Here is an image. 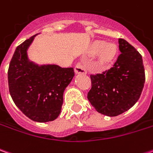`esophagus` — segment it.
Returning <instances> with one entry per match:
<instances>
[{"mask_svg": "<svg viewBox=\"0 0 153 153\" xmlns=\"http://www.w3.org/2000/svg\"><path fill=\"white\" fill-rule=\"evenodd\" d=\"M74 71H75V74H86V67L82 62H79L75 65Z\"/></svg>", "mask_w": 153, "mask_h": 153, "instance_id": "esophagus-1", "label": "esophagus"}]
</instances>
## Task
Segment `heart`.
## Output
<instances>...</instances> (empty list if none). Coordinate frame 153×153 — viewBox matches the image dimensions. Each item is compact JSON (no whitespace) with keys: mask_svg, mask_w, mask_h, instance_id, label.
<instances>
[{"mask_svg":"<svg viewBox=\"0 0 153 153\" xmlns=\"http://www.w3.org/2000/svg\"><path fill=\"white\" fill-rule=\"evenodd\" d=\"M117 46L114 44H107L102 41H97L91 46L90 52L92 55L98 54V58L95 67L97 69L103 68L104 67L111 63L117 54Z\"/></svg>","mask_w":153,"mask_h":153,"instance_id":"b5f03b06","label":"heart"}]
</instances>
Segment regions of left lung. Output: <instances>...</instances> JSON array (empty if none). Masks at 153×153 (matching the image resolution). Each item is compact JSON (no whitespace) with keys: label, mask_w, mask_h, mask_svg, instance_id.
I'll list each match as a JSON object with an SVG mask.
<instances>
[{"label":"left lung","mask_w":153,"mask_h":153,"mask_svg":"<svg viewBox=\"0 0 153 153\" xmlns=\"http://www.w3.org/2000/svg\"><path fill=\"white\" fill-rule=\"evenodd\" d=\"M120 55L113 66L91 74L87 98L98 113L114 117L126 112L139 100L145 84L141 55L124 39H119Z\"/></svg>","instance_id":"obj_1"}]
</instances>
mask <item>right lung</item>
<instances>
[{
	"label": "right lung",
	"instance_id": "right-lung-1",
	"mask_svg": "<svg viewBox=\"0 0 153 153\" xmlns=\"http://www.w3.org/2000/svg\"><path fill=\"white\" fill-rule=\"evenodd\" d=\"M34 36L16 48L8 68V86L14 103L24 115L45 123L55 120L60 114L63 92L74 76V70L55 64L39 66L30 62L27 50Z\"/></svg>",
	"mask_w": 153,
	"mask_h": 153
}]
</instances>
